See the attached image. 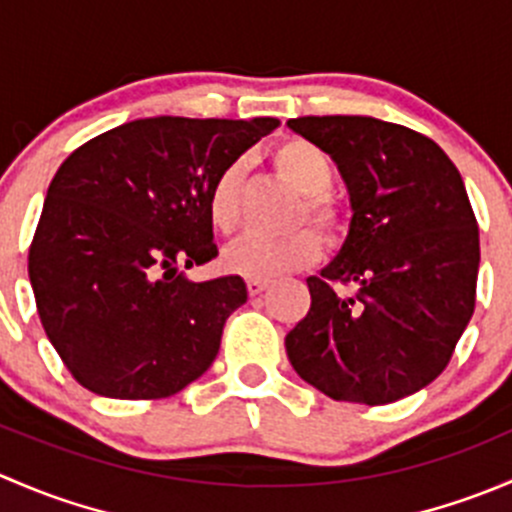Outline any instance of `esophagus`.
I'll list each match as a JSON object with an SVG mask.
<instances>
[{
	"label": "esophagus",
	"mask_w": 512,
	"mask_h": 512,
	"mask_svg": "<svg viewBox=\"0 0 512 512\" xmlns=\"http://www.w3.org/2000/svg\"><path fill=\"white\" fill-rule=\"evenodd\" d=\"M270 282L272 280H247V292H250L252 297H255V294H260L262 289L270 287Z\"/></svg>",
	"instance_id": "esophagus-1"
}]
</instances>
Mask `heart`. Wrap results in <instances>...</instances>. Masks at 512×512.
<instances>
[{"mask_svg": "<svg viewBox=\"0 0 512 512\" xmlns=\"http://www.w3.org/2000/svg\"><path fill=\"white\" fill-rule=\"evenodd\" d=\"M272 165L277 173L304 195L299 205L297 223H314L329 240H339L347 230L342 208L329 195L334 170L327 156L304 138H289L272 148ZM242 175L245 160H230L213 178L208 190V220L220 235H230L240 225L242 213ZM322 255V237L314 227H297L287 235H262L250 232L225 250L223 262L230 272L250 280H270L282 272L302 270L314 265Z\"/></svg>", "mask_w": 512, "mask_h": 512, "instance_id": "b5f03b06", "label": "heart"}]
</instances>
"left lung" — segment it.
<instances>
[{
	"mask_svg": "<svg viewBox=\"0 0 512 512\" xmlns=\"http://www.w3.org/2000/svg\"><path fill=\"white\" fill-rule=\"evenodd\" d=\"M289 128L337 160L352 227L309 277V312L285 347L334 401L379 406L431 384L476 309L478 220L453 160L423 133L371 116H302ZM337 284H356L339 298Z\"/></svg>",
	"mask_w": 512,
	"mask_h": 512,
	"instance_id": "obj_1",
	"label": "left lung"
}]
</instances>
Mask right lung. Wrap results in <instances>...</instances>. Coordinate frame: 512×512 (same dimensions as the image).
I'll use <instances>...</instances> for the list:
<instances>
[{"mask_svg":"<svg viewBox=\"0 0 512 512\" xmlns=\"http://www.w3.org/2000/svg\"><path fill=\"white\" fill-rule=\"evenodd\" d=\"M277 118L123 123L56 170L29 245L36 312L69 374L108 399L178 394L213 364L240 275L190 282L218 257L210 183Z\"/></svg>","mask_w":512,"mask_h":512,"instance_id":"add662e5","label":"right lung"}]
</instances>
